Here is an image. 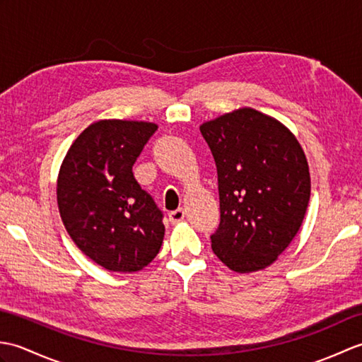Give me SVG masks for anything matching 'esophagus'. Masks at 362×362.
I'll use <instances>...</instances> for the list:
<instances>
[{"instance_id":"34e87169","label":"esophagus","mask_w":362,"mask_h":362,"mask_svg":"<svg viewBox=\"0 0 362 362\" xmlns=\"http://www.w3.org/2000/svg\"><path fill=\"white\" fill-rule=\"evenodd\" d=\"M183 219H185V211L182 209H177L169 213V221H171V224H177V222H180Z\"/></svg>"}]
</instances>
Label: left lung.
<instances>
[{
  "instance_id": "left-lung-1",
  "label": "left lung",
  "mask_w": 362,
  "mask_h": 362,
  "mask_svg": "<svg viewBox=\"0 0 362 362\" xmlns=\"http://www.w3.org/2000/svg\"><path fill=\"white\" fill-rule=\"evenodd\" d=\"M218 171L216 257L235 272L272 264L302 226L311 180L306 157L281 122L240 109L204 122Z\"/></svg>"
}]
</instances>
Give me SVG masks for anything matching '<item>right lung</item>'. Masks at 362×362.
Returning <instances> with one entry per match:
<instances>
[{"mask_svg": "<svg viewBox=\"0 0 362 362\" xmlns=\"http://www.w3.org/2000/svg\"><path fill=\"white\" fill-rule=\"evenodd\" d=\"M156 130L144 121H98L76 138L60 168L57 204L66 232L107 271H141L163 243V211L132 173Z\"/></svg>", "mask_w": 362, "mask_h": 362, "instance_id": "1", "label": "right lung"}]
</instances>
